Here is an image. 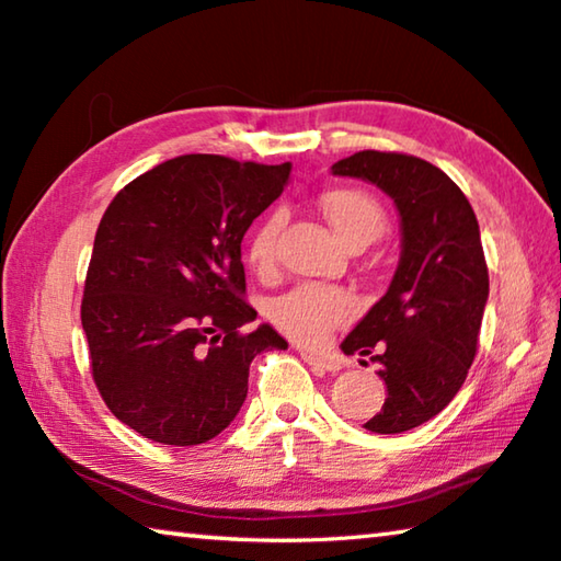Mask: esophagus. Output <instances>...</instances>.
I'll list each match as a JSON object with an SVG mask.
<instances>
[{"mask_svg": "<svg viewBox=\"0 0 561 561\" xmlns=\"http://www.w3.org/2000/svg\"><path fill=\"white\" fill-rule=\"evenodd\" d=\"M301 358L307 360V364L314 368V371H339V360L329 358V356H321V354H314V351H304L301 348Z\"/></svg>", "mask_w": 561, "mask_h": 561, "instance_id": "obj_1", "label": "esophagus"}]
</instances>
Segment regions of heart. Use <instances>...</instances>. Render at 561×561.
Returning <instances> with one entry per match:
<instances>
[{"instance_id":"obj_1","label":"heart","mask_w":561,"mask_h":561,"mask_svg":"<svg viewBox=\"0 0 561 561\" xmlns=\"http://www.w3.org/2000/svg\"><path fill=\"white\" fill-rule=\"evenodd\" d=\"M331 230L339 242L351 252L366 250L386 230V213L364 190L356 187H334L327 190L319 201ZM282 230V215L272 213L254 227L247 240V257L257 272H270L277 260V237ZM354 314V301L346 291L319 287V284H301V287L284 294L274 301L272 321L284 334L299 344H321L331 331Z\"/></svg>"}]
</instances>
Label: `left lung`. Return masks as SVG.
<instances>
[{"label":"left lung","instance_id":"1","mask_svg":"<svg viewBox=\"0 0 561 561\" xmlns=\"http://www.w3.org/2000/svg\"><path fill=\"white\" fill-rule=\"evenodd\" d=\"M331 173L383 190L401 220L393 279L341 351L381 364L386 401L364 428L411 431L453 401L478 351L490 294L478 217L462 190L428 160L360 150Z\"/></svg>","mask_w":561,"mask_h":561}]
</instances>
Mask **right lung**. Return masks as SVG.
<instances>
[{"mask_svg":"<svg viewBox=\"0 0 561 561\" xmlns=\"http://www.w3.org/2000/svg\"><path fill=\"white\" fill-rule=\"evenodd\" d=\"M291 163L178 156L103 213L81 301L91 371L111 413L163 445H201L234 421L252 358L287 348L244 304L242 237Z\"/></svg>","mask_w":561,"mask_h":561,"instance_id":"1","label":"right lung"}]
</instances>
